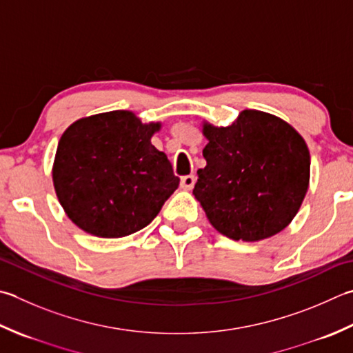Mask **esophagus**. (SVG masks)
<instances>
[{"instance_id": "1", "label": "esophagus", "mask_w": 353, "mask_h": 353, "mask_svg": "<svg viewBox=\"0 0 353 353\" xmlns=\"http://www.w3.org/2000/svg\"><path fill=\"white\" fill-rule=\"evenodd\" d=\"M196 183V177L194 176H183L181 179V186L183 190H192V186Z\"/></svg>"}]
</instances>
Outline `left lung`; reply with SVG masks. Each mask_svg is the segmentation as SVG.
I'll return each mask as SVG.
<instances>
[{
  "label": "left lung",
  "instance_id": "left-lung-1",
  "mask_svg": "<svg viewBox=\"0 0 353 353\" xmlns=\"http://www.w3.org/2000/svg\"><path fill=\"white\" fill-rule=\"evenodd\" d=\"M206 167L192 194L216 230L259 241L285 230L309 188L305 139L280 117L243 110L230 127L203 123Z\"/></svg>",
  "mask_w": 353,
  "mask_h": 353
}]
</instances>
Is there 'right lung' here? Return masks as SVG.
<instances>
[{
	"label": "right lung",
	"instance_id": "1",
	"mask_svg": "<svg viewBox=\"0 0 353 353\" xmlns=\"http://www.w3.org/2000/svg\"><path fill=\"white\" fill-rule=\"evenodd\" d=\"M159 122L125 110L76 121L61 136L53 185L72 222L92 236L125 237L151 223L177 190L168 157L151 143Z\"/></svg>",
	"mask_w": 353,
	"mask_h": 353
}]
</instances>
